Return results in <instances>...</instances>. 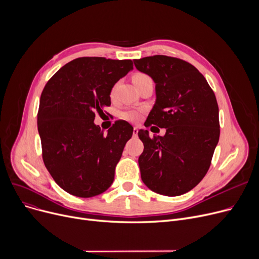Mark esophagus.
<instances>
[{"mask_svg": "<svg viewBox=\"0 0 259 259\" xmlns=\"http://www.w3.org/2000/svg\"><path fill=\"white\" fill-rule=\"evenodd\" d=\"M138 132H139V127H138V126H134V127H133V134L137 135Z\"/></svg>", "mask_w": 259, "mask_h": 259, "instance_id": "34e87169", "label": "esophagus"}]
</instances>
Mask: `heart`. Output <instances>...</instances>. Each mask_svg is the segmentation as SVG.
<instances>
[{"mask_svg": "<svg viewBox=\"0 0 259 259\" xmlns=\"http://www.w3.org/2000/svg\"><path fill=\"white\" fill-rule=\"evenodd\" d=\"M143 77H147V75L142 74V73L135 74L134 77H133V81L138 80V79H141ZM141 115H142V110H140V109H128V110H125V111H122L120 113V116L122 118L127 119V120H130V121L138 120L141 117Z\"/></svg>", "mask_w": 259, "mask_h": 259, "instance_id": "heart-1", "label": "heart"}]
</instances>
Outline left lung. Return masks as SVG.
I'll list each match as a JSON object with an SVG mask.
<instances>
[{
  "label": "left lung",
  "mask_w": 259,
  "mask_h": 259,
  "mask_svg": "<svg viewBox=\"0 0 259 259\" xmlns=\"http://www.w3.org/2000/svg\"><path fill=\"white\" fill-rule=\"evenodd\" d=\"M155 84V104L147 126L165 128L164 137L140 130L139 158L144 184L152 191L178 196L192 190L208 172L220 140L219 105L196 68L183 60L153 56L134 60Z\"/></svg>",
  "instance_id": "1"
}]
</instances>
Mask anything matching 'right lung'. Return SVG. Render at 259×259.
I'll return each instance as SVG.
<instances>
[{
    "label": "right lung",
    "mask_w": 259,
    "mask_h": 259,
    "mask_svg": "<svg viewBox=\"0 0 259 259\" xmlns=\"http://www.w3.org/2000/svg\"><path fill=\"white\" fill-rule=\"evenodd\" d=\"M132 69L131 60L78 58L46 84L37 112L43 160L54 182L69 194L92 197L112 185L133 128L118 120L105 134L93 120L95 112L110 106L116 81Z\"/></svg>",
    "instance_id": "right-lung-1"
}]
</instances>
